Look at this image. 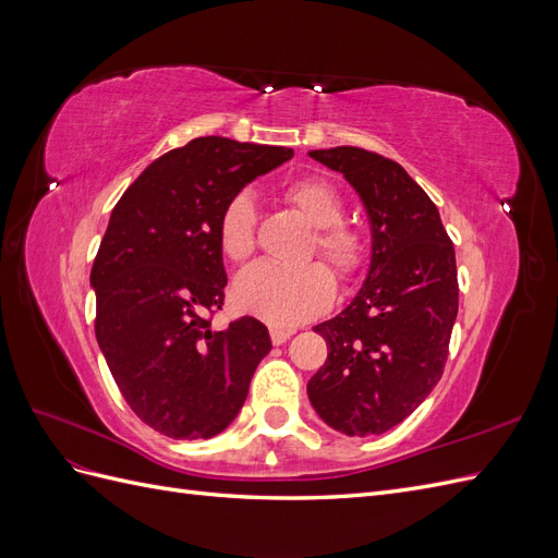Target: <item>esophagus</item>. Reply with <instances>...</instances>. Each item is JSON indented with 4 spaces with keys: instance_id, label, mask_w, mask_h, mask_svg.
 <instances>
[{
    "instance_id": "obj_1",
    "label": "esophagus",
    "mask_w": 558,
    "mask_h": 558,
    "mask_svg": "<svg viewBox=\"0 0 558 558\" xmlns=\"http://www.w3.org/2000/svg\"><path fill=\"white\" fill-rule=\"evenodd\" d=\"M291 335H293V330H289V328H269V337H272V344H283L286 340H291Z\"/></svg>"
}]
</instances>
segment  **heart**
I'll list each match as a JSON object with an SVG mask.
<instances>
[{
  "instance_id": "obj_1",
  "label": "heart",
  "mask_w": 558,
  "mask_h": 558,
  "mask_svg": "<svg viewBox=\"0 0 558 558\" xmlns=\"http://www.w3.org/2000/svg\"><path fill=\"white\" fill-rule=\"evenodd\" d=\"M283 199L314 226L310 253H318L342 281H353L367 267L365 234L342 221L344 202L335 185L320 177H300L283 185ZM258 214L248 193H234L218 214L216 234L223 256L246 263L256 248ZM335 300V281L318 263L277 267L258 263L232 286L234 307L272 326H298L324 314Z\"/></svg>"
}]
</instances>
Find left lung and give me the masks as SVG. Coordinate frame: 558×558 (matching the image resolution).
<instances>
[{
  "label": "left lung",
  "mask_w": 558,
  "mask_h": 558,
  "mask_svg": "<svg viewBox=\"0 0 558 558\" xmlns=\"http://www.w3.org/2000/svg\"><path fill=\"white\" fill-rule=\"evenodd\" d=\"M310 156L361 195L373 256L359 295L314 328L328 359L307 393L335 430L379 435L408 418L442 377L459 314L453 244L433 199L398 162L359 146Z\"/></svg>",
  "instance_id": "obj_1"
}]
</instances>
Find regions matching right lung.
Here are the masks:
<instances>
[{
	"instance_id": "obj_1",
	"label": "right lung",
	"mask_w": 558,
	"mask_h": 558,
	"mask_svg": "<svg viewBox=\"0 0 558 558\" xmlns=\"http://www.w3.org/2000/svg\"><path fill=\"white\" fill-rule=\"evenodd\" d=\"M293 148L197 137L150 162L118 199L93 263L95 335L125 402L174 440H207L240 414L272 349L258 318L211 328L226 267V202Z\"/></svg>"
}]
</instances>
